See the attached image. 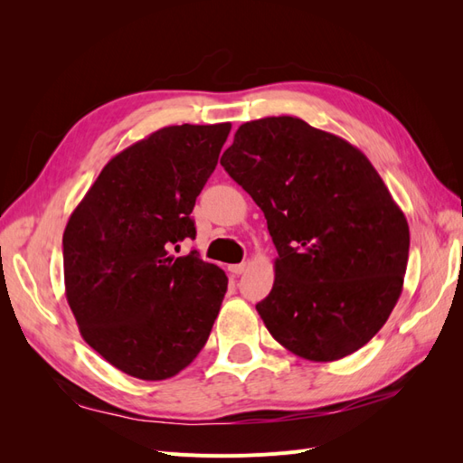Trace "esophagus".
Segmentation results:
<instances>
[{"label": "esophagus", "mask_w": 463, "mask_h": 463, "mask_svg": "<svg viewBox=\"0 0 463 463\" xmlns=\"http://www.w3.org/2000/svg\"><path fill=\"white\" fill-rule=\"evenodd\" d=\"M228 270H230L232 274H235V276H240V274H243V272L247 270V264H245V262H241V264H232V266H228Z\"/></svg>", "instance_id": "obj_1"}]
</instances>
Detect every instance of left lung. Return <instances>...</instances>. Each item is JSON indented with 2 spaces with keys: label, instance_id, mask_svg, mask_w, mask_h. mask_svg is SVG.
Returning <instances> with one entry per match:
<instances>
[{
  "label": "left lung",
  "instance_id": "1",
  "mask_svg": "<svg viewBox=\"0 0 463 463\" xmlns=\"http://www.w3.org/2000/svg\"><path fill=\"white\" fill-rule=\"evenodd\" d=\"M264 213L278 250L257 303L272 338L309 361L357 352L403 288L410 226L365 154L299 118L247 121L220 160Z\"/></svg>",
  "mask_w": 463,
  "mask_h": 463
}]
</instances>
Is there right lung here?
I'll return each instance as SVG.
<instances>
[{
	"mask_svg": "<svg viewBox=\"0 0 463 463\" xmlns=\"http://www.w3.org/2000/svg\"><path fill=\"white\" fill-rule=\"evenodd\" d=\"M232 123L154 131L96 177L63 232L65 296L82 340L141 381L184 371L204 347L228 278L197 250L194 201L218 164Z\"/></svg>",
	"mask_w": 463,
	"mask_h": 463,
	"instance_id": "right-lung-1",
	"label": "right lung"
}]
</instances>
